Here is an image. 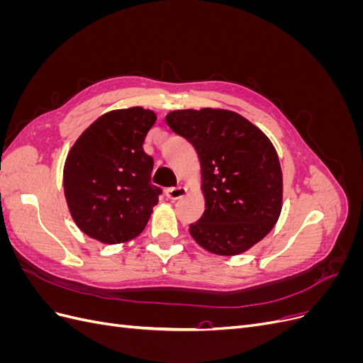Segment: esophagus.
<instances>
[{"instance_id": "1", "label": "esophagus", "mask_w": 363, "mask_h": 363, "mask_svg": "<svg viewBox=\"0 0 363 363\" xmlns=\"http://www.w3.org/2000/svg\"><path fill=\"white\" fill-rule=\"evenodd\" d=\"M186 192H188V189H186L184 186H175V188H168L164 191V194H167L169 200H179L186 195Z\"/></svg>"}]
</instances>
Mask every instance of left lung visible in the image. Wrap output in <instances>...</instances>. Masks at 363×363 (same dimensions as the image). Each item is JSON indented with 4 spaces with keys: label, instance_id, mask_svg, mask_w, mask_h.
<instances>
[{
    "label": "left lung",
    "instance_id": "8db88e82",
    "mask_svg": "<svg viewBox=\"0 0 363 363\" xmlns=\"http://www.w3.org/2000/svg\"><path fill=\"white\" fill-rule=\"evenodd\" d=\"M164 119L200 159L206 211L189 225L196 244L219 256L257 244L281 212L283 175L271 140L244 116L223 108L174 111Z\"/></svg>",
    "mask_w": 363,
    "mask_h": 363
}]
</instances>
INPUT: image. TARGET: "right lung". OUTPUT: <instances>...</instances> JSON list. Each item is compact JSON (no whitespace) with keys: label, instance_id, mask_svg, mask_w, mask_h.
<instances>
[{"label":"right lung","instance_id":"add662e5","mask_svg":"<svg viewBox=\"0 0 363 363\" xmlns=\"http://www.w3.org/2000/svg\"><path fill=\"white\" fill-rule=\"evenodd\" d=\"M156 123L148 108L107 112L68 152L63 188L71 216L84 235L121 244L142 233L162 189L151 184L152 157L144 140Z\"/></svg>","mask_w":363,"mask_h":363}]
</instances>
